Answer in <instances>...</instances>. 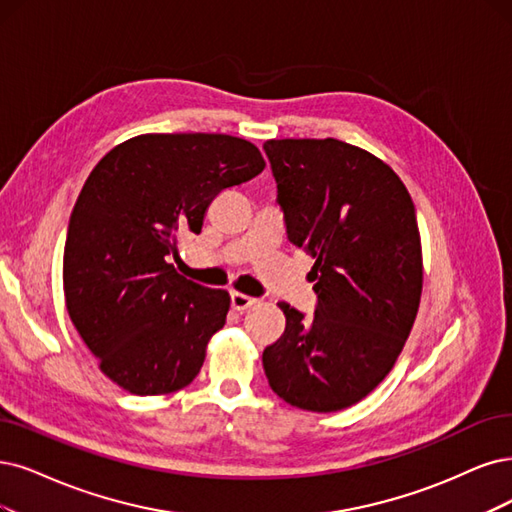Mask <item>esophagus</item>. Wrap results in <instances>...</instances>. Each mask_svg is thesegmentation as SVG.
Instances as JSON below:
<instances>
[{"instance_id":"34e87169","label":"esophagus","mask_w":512,"mask_h":512,"mask_svg":"<svg viewBox=\"0 0 512 512\" xmlns=\"http://www.w3.org/2000/svg\"><path fill=\"white\" fill-rule=\"evenodd\" d=\"M230 299H232V308L234 310H246V308H251L253 304H257L255 297H249V295L238 293V291H232Z\"/></svg>"}]
</instances>
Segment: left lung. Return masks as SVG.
Returning <instances> with one entry per match:
<instances>
[{
  "instance_id": "obj_1",
  "label": "left lung",
  "mask_w": 512,
  "mask_h": 512,
  "mask_svg": "<svg viewBox=\"0 0 512 512\" xmlns=\"http://www.w3.org/2000/svg\"><path fill=\"white\" fill-rule=\"evenodd\" d=\"M287 236L314 266L312 318L280 301L285 333L263 350L270 388L293 407L346 409L394 367L422 297L415 206L394 170L337 139L263 143Z\"/></svg>"
}]
</instances>
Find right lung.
<instances>
[{"mask_svg": "<svg viewBox=\"0 0 512 512\" xmlns=\"http://www.w3.org/2000/svg\"><path fill=\"white\" fill-rule=\"evenodd\" d=\"M263 168L253 143L208 132L132 137L92 168L69 219L63 289L73 327L111 382L139 396L194 382L230 293L168 261L179 236L200 234L223 189Z\"/></svg>", "mask_w": 512, "mask_h": 512, "instance_id": "right-lung-1", "label": "right lung"}]
</instances>
